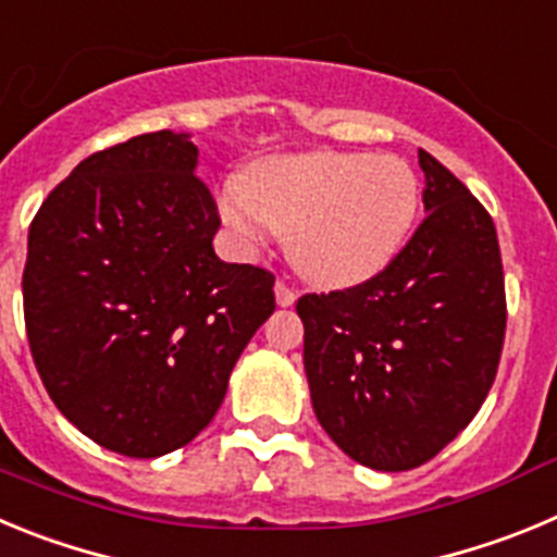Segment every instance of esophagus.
<instances>
[{"instance_id": "obj_1", "label": "esophagus", "mask_w": 557, "mask_h": 557, "mask_svg": "<svg viewBox=\"0 0 557 557\" xmlns=\"http://www.w3.org/2000/svg\"><path fill=\"white\" fill-rule=\"evenodd\" d=\"M274 297H277L280 308H290V305L297 302V294H294V288H290V285H285V283L274 285Z\"/></svg>"}]
</instances>
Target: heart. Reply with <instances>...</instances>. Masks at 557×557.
<instances>
[{
	"label": "heart",
	"mask_w": 557,
	"mask_h": 557,
	"mask_svg": "<svg viewBox=\"0 0 557 557\" xmlns=\"http://www.w3.org/2000/svg\"><path fill=\"white\" fill-rule=\"evenodd\" d=\"M216 208L242 247L285 233L290 267L319 288H355L397 260L422 210V185L397 154L263 158L219 183Z\"/></svg>",
	"instance_id": "obj_1"
}]
</instances>
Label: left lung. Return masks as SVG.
Wrapping results in <instances>:
<instances>
[{
  "label": "left lung",
  "mask_w": 557,
  "mask_h": 557,
  "mask_svg": "<svg viewBox=\"0 0 557 557\" xmlns=\"http://www.w3.org/2000/svg\"><path fill=\"white\" fill-rule=\"evenodd\" d=\"M424 210L369 283L305 294V374L315 419L358 463L408 472L472 422L497 377L505 277L488 210L419 149Z\"/></svg>",
  "instance_id": "1"
}]
</instances>
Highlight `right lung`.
I'll return each mask as SVG.
<instances>
[{"instance_id": "1", "label": "right lung", "mask_w": 557, "mask_h": 557, "mask_svg": "<svg viewBox=\"0 0 557 557\" xmlns=\"http://www.w3.org/2000/svg\"><path fill=\"white\" fill-rule=\"evenodd\" d=\"M197 158L191 135H135L85 158L29 224L35 369L79 433L127 458L197 438L274 313V274L213 252L222 219Z\"/></svg>"}]
</instances>
